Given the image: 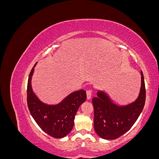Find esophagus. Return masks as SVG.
I'll return each mask as SVG.
<instances>
[{"instance_id": "esophagus-1", "label": "esophagus", "mask_w": 159, "mask_h": 159, "mask_svg": "<svg viewBox=\"0 0 159 159\" xmlns=\"http://www.w3.org/2000/svg\"><path fill=\"white\" fill-rule=\"evenodd\" d=\"M86 94H87V99L89 100L91 98V90H88L86 91Z\"/></svg>"}]
</instances>
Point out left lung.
<instances>
[{"label":"left lung","mask_w":159,"mask_h":159,"mask_svg":"<svg viewBox=\"0 0 159 159\" xmlns=\"http://www.w3.org/2000/svg\"><path fill=\"white\" fill-rule=\"evenodd\" d=\"M137 98L126 105L115 103L104 90H98L92 103L94 108V129L104 139H115L131 128L141 113L145 103L146 91L143 71Z\"/></svg>","instance_id":"obj_1"}]
</instances>
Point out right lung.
<instances>
[{"instance_id": "1", "label": "right lung", "mask_w": 159, "mask_h": 159, "mask_svg": "<svg viewBox=\"0 0 159 159\" xmlns=\"http://www.w3.org/2000/svg\"><path fill=\"white\" fill-rule=\"evenodd\" d=\"M37 62L32 68L28 81L27 103L32 117L43 131L55 138H63L73 129L77 111L86 100L85 91L70 93L57 104L42 102L34 92L32 78Z\"/></svg>"}]
</instances>
